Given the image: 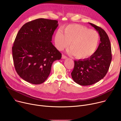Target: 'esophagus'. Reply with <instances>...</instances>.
<instances>
[{"label": "esophagus", "mask_w": 121, "mask_h": 121, "mask_svg": "<svg viewBox=\"0 0 121 121\" xmlns=\"http://www.w3.org/2000/svg\"><path fill=\"white\" fill-rule=\"evenodd\" d=\"M62 59H67V57L66 56L64 55H62Z\"/></svg>", "instance_id": "1"}]
</instances>
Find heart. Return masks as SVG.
I'll list each match as a JSON object with an SVG mask.
<instances>
[{
    "label": "heart",
    "instance_id": "1",
    "mask_svg": "<svg viewBox=\"0 0 121 121\" xmlns=\"http://www.w3.org/2000/svg\"><path fill=\"white\" fill-rule=\"evenodd\" d=\"M57 31L54 37L56 48L59 50L67 48L69 43V53L78 58L85 59L96 52L99 42L98 33L79 24L69 25Z\"/></svg>",
    "mask_w": 121,
    "mask_h": 121
}]
</instances>
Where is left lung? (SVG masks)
Instances as JSON below:
<instances>
[{
	"mask_svg": "<svg viewBox=\"0 0 121 121\" xmlns=\"http://www.w3.org/2000/svg\"><path fill=\"white\" fill-rule=\"evenodd\" d=\"M89 23L98 32L100 43L90 57L74 60L72 77L75 82L82 86L92 85L103 79L108 71L112 60L111 44L105 31L96 25Z\"/></svg>",
	"mask_w": 121,
	"mask_h": 121,
	"instance_id": "left-lung-1",
	"label": "left lung"
}]
</instances>
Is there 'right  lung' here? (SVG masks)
<instances>
[{
	"label": "right lung",
	"instance_id": "1",
	"mask_svg": "<svg viewBox=\"0 0 121 121\" xmlns=\"http://www.w3.org/2000/svg\"><path fill=\"white\" fill-rule=\"evenodd\" d=\"M58 26L57 21L41 18L26 23L18 31L12 48L13 58L17 73L24 80L43 83L53 62L61 58L51 42Z\"/></svg>",
	"mask_w": 121,
	"mask_h": 121
}]
</instances>
